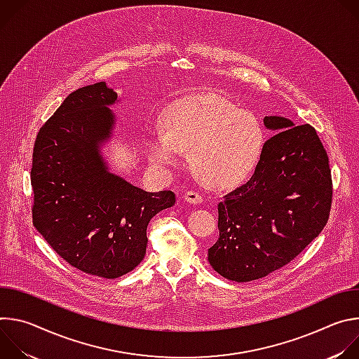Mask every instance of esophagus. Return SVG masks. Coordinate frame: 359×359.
I'll return each mask as SVG.
<instances>
[{
  "mask_svg": "<svg viewBox=\"0 0 359 359\" xmlns=\"http://www.w3.org/2000/svg\"><path fill=\"white\" fill-rule=\"evenodd\" d=\"M184 200L191 203V204H200L203 201V196L198 191L194 190H189L184 193Z\"/></svg>",
  "mask_w": 359,
  "mask_h": 359,
  "instance_id": "obj_1",
  "label": "esophagus"
}]
</instances>
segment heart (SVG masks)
Instances as JSON below:
<instances>
[{
	"label": "heart",
	"mask_w": 359,
	"mask_h": 359,
	"mask_svg": "<svg viewBox=\"0 0 359 359\" xmlns=\"http://www.w3.org/2000/svg\"><path fill=\"white\" fill-rule=\"evenodd\" d=\"M165 128L144 136L149 161L165 170L189 150L191 168L216 187L234 186L250 176L264 144L260 122L216 93L182 99L165 115Z\"/></svg>",
	"instance_id": "1"
}]
</instances>
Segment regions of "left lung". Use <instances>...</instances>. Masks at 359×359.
<instances>
[{
	"label": "left lung",
	"mask_w": 359,
	"mask_h": 359,
	"mask_svg": "<svg viewBox=\"0 0 359 359\" xmlns=\"http://www.w3.org/2000/svg\"><path fill=\"white\" fill-rule=\"evenodd\" d=\"M264 126L277 133L264 143L250 180L219 203V238L209 248L215 271L237 283L292 262L331 210V169L316 129L283 116H266Z\"/></svg>",
	"instance_id": "left-lung-1"
}]
</instances>
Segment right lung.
I'll return each instance as SVG.
<instances>
[{"instance_id":"obj_1","label":"right lung","mask_w":359,"mask_h":359,"mask_svg":"<svg viewBox=\"0 0 359 359\" xmlns=\"http://www.w3.org/2000/svg\"><path fill=\"white\" fill-rule=\"evenodd\" d=\"M118 93L97 82L69 93L39 129L32 155V223L72 267L118 278L140 264L153 216L170 190L149 193L109 172L100 146L114 130Z\"/></svg>"}]
</instances>
